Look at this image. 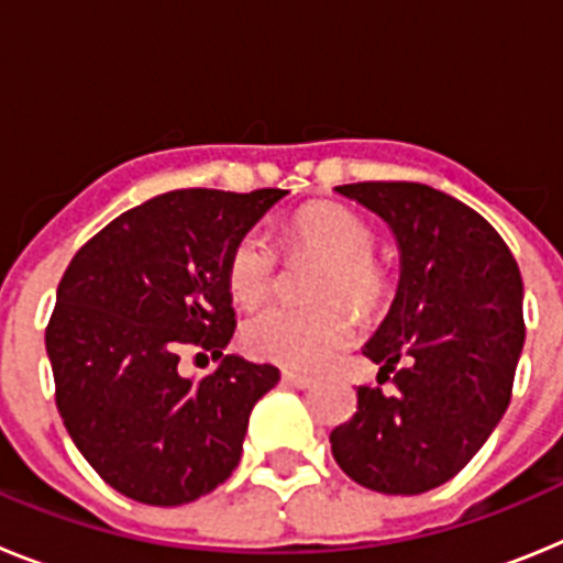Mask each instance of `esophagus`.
Instances as JSON below:
<instances>
[{"label": "esophagus", "mask_w": 563, "mask_h": 563, "mask_svg": "<svg viewBox=\"0 0 563 563\" xmlns=\"http://www.w3.org/2000/svg\"><path fill=\"white\" fill-rule=\"evenodd\" d=\"M282 380H285L287 386H296V389H310V386H316V380H312V377L298 375V372H290V369L282 372Z\"/></svg>", "instance_id": "1"}]
</instances>
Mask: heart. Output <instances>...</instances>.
Here are the masks:
<instances>
[{
	"label": "heart",
	"mask_w": 563,
	"mask_h": 563,
	"mask_svg": "<svg viewBox=\"0 0 563 563\" xmlns=\"http://www.w3.org/2000/svg\"><path fill=\"white\" fill-rule=\"evenodd\" d=\"M285 245L290 253L324 262L316 287L318 301H330L316 310L271 307L245 324V346L256 357L292 366L318 369L338 350L352 341L357 316L350 305L335 298H350L363 312L377 310L389 298L391 282L377 262H372L375 233L355 211L332 202L307 206L287 222ZM278 262L276 247L262 233H245L228 256L225 278L233 301L258 307L276 292Z\"/></svg>",
	"instance_id": "1"
}]
</instances>
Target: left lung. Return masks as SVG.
I'll list each match as a JSON object with an SVG mask.
<instances>
[{
  "label": "left lung",
  "mask_w": 563,
  "mask_h": 563,
  "mask_svg": "<svg viewBox=\"0 0 563 563\" xmlns=\"http://www.w3.org/2000/svg\"><path fill=\"white\" fill-rule=\"evenodd\" d=\"M335 191L391 228L400 285L363 346L380 366L377 383L395 372L397 391L357 386V411L330 434L332 456L377 494H426L460 474L507 411L525 346L519 265L485 217L437 188Z\"/></svg>",
  "instance_id": "left-lung-1"
}]
</instances>
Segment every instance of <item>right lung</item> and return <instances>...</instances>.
I'll return each mask as SVG.
<instances>
[{"mask_svg": "<svg viewBox=\"0 0 563 563\" xmlns=\"http://www.w3.org/2000/svg\"><path fill=\"white\" fill-rule=\"evenodd\" d=\"M287 191L180 188L121 213L64 271L47 343L56 406L98 476L143 505L211 494L242 456L271 363L222 355L236 327L228 256ZM183 345L221 357L194 382Z\"/></svg>", "mask_w": 563, "mask_h": 563, "instance_id": "add662e5", "label": "right lung"}]
</instances>
